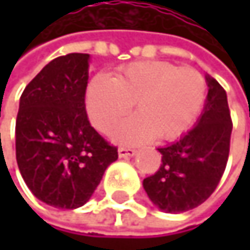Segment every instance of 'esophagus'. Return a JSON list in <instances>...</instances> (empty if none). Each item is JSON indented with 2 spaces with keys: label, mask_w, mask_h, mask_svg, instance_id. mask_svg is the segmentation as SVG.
<instances>
[{
  "label": "esophagus",
  "mask_w": 250,
  "mask_h": 250,
  "mask_svg": "<svg viewBox=\"0 0 250 250\" xmlns=\"http://www.w3.org/2000/svg\"><path fill=\"white\" fill-rule=\"evenodd\" d=\"M136 155V149H131V147H120L119 149V156L120 158H130V156H134Z\"/></svg>",
  "instance_id": "1"
}]
</instances>
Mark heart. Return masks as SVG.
<instances>
[{
    "mask_svg": "<svg viewBox=\"0 0 250 250\" xmlns=\"http://www.w3.org/2000/svg\"><path fill=\"white\" fill-rule=\"evenodd\" d=\"M206 92V78L194 68H178L161 61L134 62L113 79L94 76L86 89V110L92 125L103 133H110L136 103L139 114L116 128L117 142L136 145L155 136L174 140L195 122Z\"/></svg>",
    "mask_w": 250,
    "mask_h": 250,
    "instance_id": "obj_1",
    "label": "heart"
}]
</instances>
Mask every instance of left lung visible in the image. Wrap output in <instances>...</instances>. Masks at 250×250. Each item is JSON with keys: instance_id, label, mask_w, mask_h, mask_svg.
<instances>
[{"instance_id": "left-lung-1", "label": "left lung", "mask_w": 250, "mask_h": 250, "mask_svg": "<svg viewBox=\"0 0 250 250\" xmlns=\"http://www.w3.org/2000/svg\"><path fill=\"white\" fill-rule=\"evenodd\" d=\"M208 94L201 119L178 142L158 150L162 164L143 179L149 198L167 213H184L203 204L225 174L231 117L225 88L207 76Z\"/></svg>"}]
</instances>
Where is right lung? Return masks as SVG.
Masks as SVG:
<instances>
[{"instance_id": "add662e5", "label": "right lung", "mask_w": 250, "mask_h": 250, "mask_svg": "<svg viewBox=\"0 0 250 250\" xmlns=\"http://www.w3.org/2000/svg\"><path fill=\"white\" fill-rule=\"evenodd\" d=\"M86 53L49 62L24 88L16 122V158L21 176L40 201L56 208L83 206L104 171L117 161L88 120Z\"/></svg>"}]
</instances>
